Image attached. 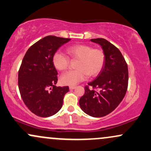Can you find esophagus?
I'll use <instances>...</instances> for the list:
<instances>
[{"label": "esophagus", "mask_w": 151, "mask_h": 151, "mask_svg": "<svg viewBox=\"0 0 151 151\" xmlns=\"http://www.w3.org/2000/svg\"><path fill=\"white\" fill-rule=\"evenodd\" d=\"M75 87H76L75 86H70V90H72V89H75Z\"/></svg>", "instance_id": "34e87169"}]
</instances>
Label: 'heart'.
<instances>
[{
	"instance_id": "heart-1",
	"label": "heart",
	"mask_w": 151,
	"mask_h": 151,
	"mask_svg": "<svg viewBox=\"0 0 151 151\" xmlns=\"http://www.w3.org/2000/svg\"><path fill=\"white\" fill-rule=\"evenodd\" d=\"M71 59L78 61L77 70L65 72L60 78L62 84L74 86L87 78L95 77L101 72L105 64L106 56L101 49L93 48L86 44H77L71 45L66 50ZM54 67L59 71H65L70 65V58L61 52H56L52 57Z\"/></svg>"
}]
</instances>
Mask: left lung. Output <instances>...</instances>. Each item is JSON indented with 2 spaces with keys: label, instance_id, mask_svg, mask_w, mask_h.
<instances>
[{
  "label": "left lung",
  "instance_id": "obj_1",
  "mask_svg": "<svg viewBox=\"0 0 151 151\" xmlns=\"http://www.w3.org/2000/svg\"><path fill=\"white\" fill-rule=\"evenodd\" d=\"M91 41L101 46L105 53V64L96 79L85 86V92L79 99V106L88 115L102 117L113 111L125 96L129 70L125 59L116 47L104 38L91 39Z\"/></svg>",
  "mask_w": 151,
  "mask_h": 151
}]
</instances>
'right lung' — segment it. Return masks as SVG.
Here are the masks:
<instances>
[{"label": "right lung", "instance_id": "add662e5", "mask_svg": "<svg viewBox=\"0 0 151 151\" xmlns=\"http://www.w3.org/2000/svg\"><path fill=\"white\" fill-rule=\"evenodd\" d=\"M70 40L49 35L32 45L26 52L18 71V87L22 101L31 112L40 117L58 113L69 86H57L58 72L54 54Z\"/></svg>", "mask_w": 151, "mask_h": 151}]
</instances>
